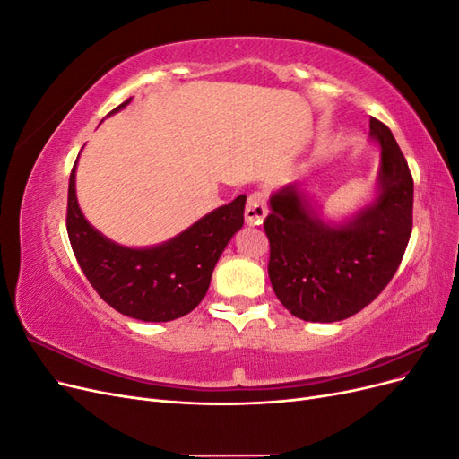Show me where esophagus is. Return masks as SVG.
<instances>
[{"label": "esophagus", "mask_w": 459, "mask_h": 459, "mask_svg": "<svg viewBox=\"0 0 459 459\" xmlns=\"http://www.w3.org/2000/svg\"><path fill=\"white\" fill-rule=\"evenodd\" d=\"M266 216H268V206H266V197H264V193L262 191L251 193L245 206V221L248 226H260Z\"/></svg>", "instance_id": "34e87169"}]
</instances>
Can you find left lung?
<instances>
[{
  "mask_svg": "<svg viewBox=\"0 0 459 459\" xmlns=\"http://www.w3.org/2000/svg\"><path fill=\"white\" fill-rule=\"evenodd\" d=\"M381 147L377 197L342 224L325 221L299 186L270 197L264 220L275 297L304 322H341L366 308L393 280L411 235L413 178L388 130L369 118Z\"/></svg>",
  "mask_w": 459,
  "mask_h": 459,
  "instance_id": "left-lung-1",
  "label": "left lung"
}]
</instances>
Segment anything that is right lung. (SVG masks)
Returning <instances> with one entry per match:
<instances>
[{"instance_id":"obj_1","label":"right lung","mask_w":459,"mask_h":459,"mask_svg":"<svg viewBox=\"0 0 459 459\" xmlns=\"http://www.w3.org/2000/svg\"><path fill=\"white\" fill-rule=\"evenodd\" d=\"M128 103L130 100L113 113ZM245 201L239 195L166 243L122 247L82 214L74 162L68 179L66 231L82 272L108 307L142 322H170L189 314L206 295L220 255L243 226Z\"/></svg>"}]
</instances>
